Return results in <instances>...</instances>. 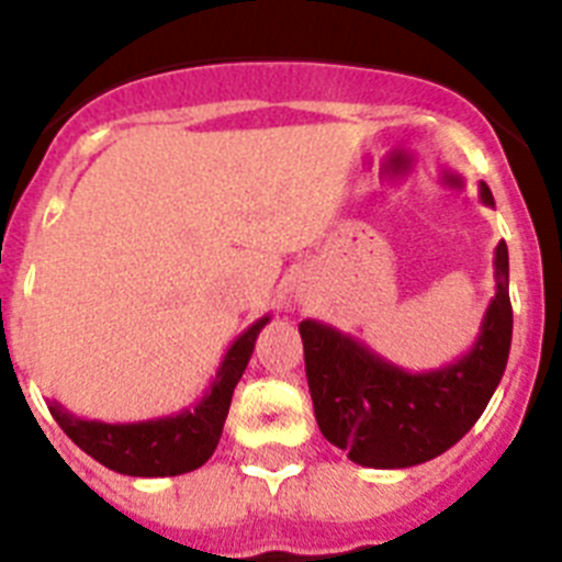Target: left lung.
<instances>
[{
	"label": "left lung",
	"instance_id": "obj_1",
	"mask_svg": "<svg viewBox=\"0 0 562 562\" xmlns=\"http://www.w3.org/2000/svg\"><path fill=\"white\" fill-rule=\"evenodd\" d=\"M481 202L495 205L481 182ZM317 428L355 464L400 470L450 450L484 414L509 360V252L495 247V297L473 349L436 371L400 369L366 342L321 321H301Z\"/></svg>",
	"mask_w": 562,
	"mask_h": 562
}]
</instances>
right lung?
<instances>
[{"instance_id": "obj_1", "label": "right lung", "mask_w": 562, "mask_h": 562, "mask_svg": "<svg viewBox=\"0 0 562 562\" xmlns=\"http://www.w3.org/2000/svg\"><path fill=\"white\" fill-rule=\"evenodd\" d=\"M267 324H270V315L258 317L256 324L247 326L233 340L205 396L193 408L180 411V414L109 425V422L76 416L56 400L49 402V414L83 453L101 461L114 473L137 475V479L191 473L205 464L220 445L227 411H231L233 389L250 362L258 331Z\"/></svg>"}]
</instances>
